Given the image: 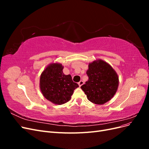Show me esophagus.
Wrapping results in <instances>:
<instances>
[{"mask_svg": "<svg viewBox=\"0 0 149 149\" xmlns=\"http://www.w3.org/2000/svg\"><path fill=\"white\" fill-rule=\"evenodd\" d=\"M83 84H84V82L83 81H80L78 83V84H79V87L81 86H82Z\"/></svg>", "mask_w": 149, "mask_h": 149, "instance_id": "obj_1", "label": "esophagus"}]
</instances>
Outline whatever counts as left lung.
<instances>
[{"instance_id": "obj_1", "label": "left lung", "mask_w": 149, "mask_h": 149, "mask_svg": "<svg viewBox=\"0 0 149 149\" xmlns=\"http://www.w3.org/2000/svg\"><path fill=\"white\" fill-rule=\"evenodd\" d=\"M86 73L88 81L81 86L88 100L96 104H104L110 101L118 91L119 77L108 63L97 59L89 63Z\"/></svg>"}]
</instances>
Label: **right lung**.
Returning a JSON list of instances; mask_svg holds the SVG:
<instances>
[{
    "label": "right lung",
    "instance_id": "1",
    "mask_svg": "<svg viewBox=\"0 0 149 149\" xmlns=\"http://www.w3.org/2000/svg\"><path fill=\"white\" fill-rule=\"evenodd\" d=\"M63 68L59 63H52L42 71L40 78V89L43 96L58 105L69 101L74 90L79 87L70 74L63 73Z\"/></svg>",
    "mask_w": 149,
    "mask_h": 149
}]
</instances>
